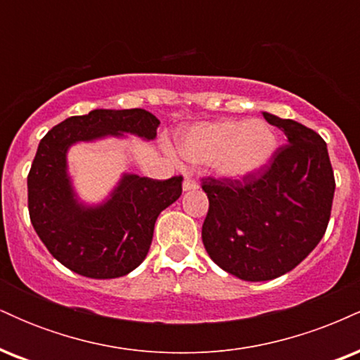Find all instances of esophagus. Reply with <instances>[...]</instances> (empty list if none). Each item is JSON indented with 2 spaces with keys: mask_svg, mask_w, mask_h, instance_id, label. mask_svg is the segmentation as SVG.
Listing matches in <instances>:
<instances>
[{
  "mask_svg": "<svg viewBox=\"0 0 360 360\" xmlns=\"http://www.w3.org/2000/svg\"><path fill=\"white\" fill-rule=\"evenodd\" d=\"M198 188V181L193 179V177H186L183 183V189L184 191H191V189Z\"/></svg>",
  "mask_w": 360,
  "mask_h": 360,
  "instance_id": "34e87169",
  "label": "esophagus"
}]
</instances>
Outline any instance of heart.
Masks as SVG:
<instances>
[{
	"mask_svg": "<svg viewBox=\"0 0 360 360\" xmlns=\"http://www.w3.org/2000/svg\"><path fill=\"white\" fill-rule=\"evenodd\" d=\"M276 135L260 120H223L194 125L179 135V152L191 164H212L218 176L247 181L269 164Z\"/></svg>",
	"mask_w": 360,
	"mask_h": 360,
	"instance_id": "obj_1",
	"label": "heart"
}]
</instances>
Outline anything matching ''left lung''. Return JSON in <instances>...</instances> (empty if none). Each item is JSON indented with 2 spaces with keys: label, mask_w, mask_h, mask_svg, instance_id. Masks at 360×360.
<instances>
[{
  "label": "left lung",
  "mask_w": 360,
  "mask_h": 360,
  "mask_svg": "<svg viewBox=\"0 0 360 360\" xmlns=\"http://www.w3.org/2000/svg\"><path fill=\"white\" fill-rule=\"evenodd\" d=\"M284 131L257 176L203 177L210 201L201 238L214 264L243 281H269L292 271L318 245L332 213L335 177L325 140L295 120L264 113Z\"/></svg>",
  "instance_id": "obj_1"
}]
</instances>
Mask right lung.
<instances>
[{"instance_id":"obj_1","label":"right lung","mask_w":360,"mask_h":360,"mask_svg":"<svg viewBox=\"0 0 360 360\" xmlns=\"http://www.w3.org/2000/svg\"><path fill=\"white\" fill-rule=\"evenodd\" d=\"M159 120L142 108L93 110L71 117L40 140L28 172V213L37 235L62 266L93 279L125 276L142 264L157 217L183 193V176L122 177L100 206L77 203L68 176V148L106 135L155 139Z\"/></svg>"}]
</instances>
